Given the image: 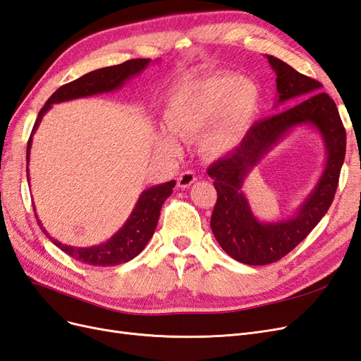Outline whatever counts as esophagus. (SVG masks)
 <instances>
[{"label": "esophagus", "instance_id": "obj_1", "mask_svg": "<svg viewBox=\"0 0 361 361\" xmlns=\"http://www.w3.org/2000/svg\"><path fill=\"white\" fill-rule=\"evenodd\" d=\"M195 173L194 171H183V173H180L179 174V178H178V187L179 188H190L191 185L195 182Z\"/></svg>", "mask_w": 361, "mask_h": 361}]
</instances>
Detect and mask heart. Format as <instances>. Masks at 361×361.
I'll use <instances>...</instances> for the list:
<instances>
[{
  "label": "heart",
  "instance_id": "heart-1",
  "mask_svg": "<svg viewBox=\"0 0 361 361\" xmlns=\"http://www.w3.org/2000/svg\"><path fill=\"white\" fill-rule=\"evenodd\" d=\"M259 113V90L253 81L214 76L194 81L171 97L164 114L169 135L158 138L164 154L178 155L179 141L200 135L203 149L214 157L231 154L248 134Z\"/></svg>",
  "mask_w": 361,
  "mask_h": 361
}]
</instances>
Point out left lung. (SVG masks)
Listing matches in <instances>:
<instances>
[{"label": "left lung", "instance_id": "left-lung-1", "mask_svg": "<svg viewBox=\"0 0 361 361\" xmlns=\"http://www.w3.org/2000/svg\"><path fill=\"white\" fill-rule=\"evenodd\" d=\"M267 59L277 75L274 108L285 102H300L255 123L231 155L207 169L218 194L211 216L212 233L228 256L245 265L277 262L313 231L331 206L346 150L341 116L331 97L321 92L322 84L274 56ZM300 126H310L320 134L327 154L324 170L312 191L289 217L262 222L250 211L242 188L250 171Z\"/></svg>", "mask_w": 361, "mask_h": 361}]
</instances>
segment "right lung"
<instances>
[{
	"label": "right lung",
	"instance_id": "right-lung-1",
	"mask_svg": "<svg viewBox=\"0 0 361 361\" xmlns=\"http://www.w3.org/2000/svg\"><path fill=\"white\" fill-rule=\"evenodd\" d=\"M152 60L150 59H135L128 60L122 64L110 68H102L93 72H89L82 75L81 78L75 80L69 84L61 85L59 90L52 93V96L47 101L40 110L37 120L32 128V133L30 135L28 145H27V178L30 180L28 174V162H30V150L32 143V134L36 133L43 116L47 114L48 110L54 104L66 102L72 99H80V97L110 93L114 90L122 89L126 81H129L134 76L143 72ZM176 180H170L166 183L155 185L150 187L140 194V197L134 206L133 212L128 216L125 224L118 228V231L105 243H101L92 247H73L60 243L59 239L52 238L45 227L42 226V221L36 214L37 223L45 235L51 239L54 245H57L61 251L73 257L75 260L82 262L87 265L93 267H114L120 264H126V262L133 260L135 256H138L141 251L145 250L150 238L154 236V232L158 224V218L162 203L173 192ZM35 206V204H32ZM36 211V207H35Z\"/></svg>",
	"mask_w": 361,
	"mask_h": 361
}]
</instances>
